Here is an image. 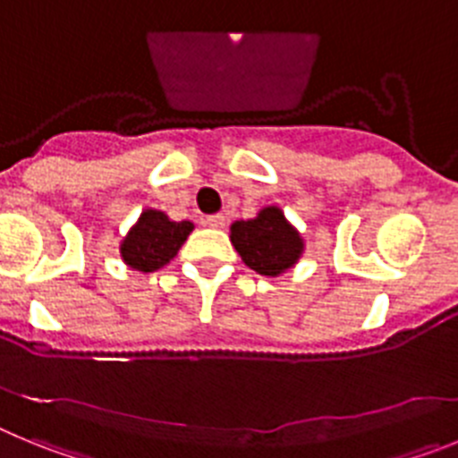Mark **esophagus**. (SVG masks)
Instances as JSON below:
<instances>
[{"label":"esophagus","instance_id":"1","mask_svg":"<svg viewBox=\"0 0 458 458\" xmlns=\"http://www.w3.org/2000/svg\"><path fill=\"white\" fill-rule=\"evenodd\" d=\"M204 225L213 226V229H222V226L226 225V217L222 216V213H213V216L204 217Z\"/></svg>","mask_w":458,"mask_h":458}]
</instances>
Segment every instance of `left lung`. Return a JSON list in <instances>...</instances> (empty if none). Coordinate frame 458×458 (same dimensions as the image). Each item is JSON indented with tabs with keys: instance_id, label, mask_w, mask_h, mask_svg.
<instances>
[{
	"instance_id": "left-lung-1",
	"label": "left lung",
	"mask_w": 458,
	"mask_h": 458,
	"mask_svg": "<svg viewBox=\"0 0 458 458\" xmlns=\"http://www.w3.org/2000/svg\"><path fill=\"white\" fill-rule=\"evenodd\" d=\"M232 242L245 266L268 277L284 273L302 254L301 233L277 206H268L252 220L233 222Z\"/></svg>"
}]
</instances>
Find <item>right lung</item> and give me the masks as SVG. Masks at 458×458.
<instances>
[{
  "label": "right lung",
  "instance_id": "add662e5",
  "mask_svg": "<svg viewBox=\"0 0 458 458\" xmlns=\"http://www.w3.org/2000/svg\"><path fill=\"white\" fill-rule=\"evenodd\" d=\"M192 229V222H174L163 210L148 208L121 242V257L131 268L153 273L176 257Z\"/></svg>",
  "mask_w": 458,
  "mask_h": 458
}]
</instances>
